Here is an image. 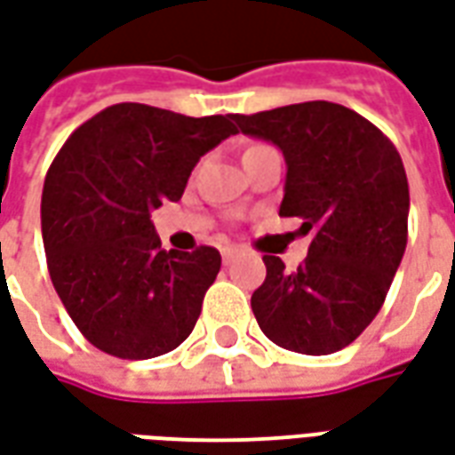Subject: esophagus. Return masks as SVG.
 <instances>
[{"mask_svg":"<svg viewBox=\"0 0 455 455\" xmlns=\"http://www.w3.org/2000/svg\"><path fill=\"white\" fill-rule=\"evenodd\" d=\"M235 257H237V250H235V247H223V264H230Z\"/></svg>","mask_w":455,"mask_h":455,"instance_id":"obj_1","label":"esophagus"}]
</instances>
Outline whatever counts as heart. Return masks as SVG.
Instances as JSON below:
<instances>
[{"instance_id":"1","label":"heart","mask_w":455,"mask_h":455,"mask_svg":"<svg viewBox=\"0 0 455 455\" xmlns=\"http://www.w3.org/2000/svg\"><path fill=\"white\" fill-rule=\"evenodd\" d=\"M257 148H264V145H259V142H257V145H250V148L244 150V155H247V152H251V150H257Z\"/></svg>"}]
</instances>
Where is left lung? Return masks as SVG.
I'll list each match as a JSON object with an SVG mask.
<instances>
[{
	"instance_id": "left-lung-1",
	"label": "left lung",
	"mask_w": 455,
	"mask_h": 455,
	"mask_svg": "<svg viewBox=\"0 0 455 455\" xmlns=\"http://www.w3.org/2000/svg\"><path fill=\"white\" fill-rule=\"evenodd\" d=\"M244 135L286 157L278 215L313 235L296 271L264 254L251 293L261 332L288 351L324 356L349 347L386 303L407 247L410 187L395 145L347 106L305 101L232 114Z\"/></svg>"
}]
</instances>
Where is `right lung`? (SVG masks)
<instances>
[{"label": "right lung", "mask_w": 455, "mask_h": 455, "mask_svg": "<svg viewBox=\"0 0 455 455\" xmlns=\"http://www.w3.org/2000/svg\"><path fill=\"white\" fill-rule=\"evenodd\" d=\"M235 132L232 114L116 104L60 148L43 187V244L60 300L96 349L155 359L191 334L220 251L162 250L150 215L179 201L196 162Z\"/></svg>", "instance_id": "1"}]
</instances>
